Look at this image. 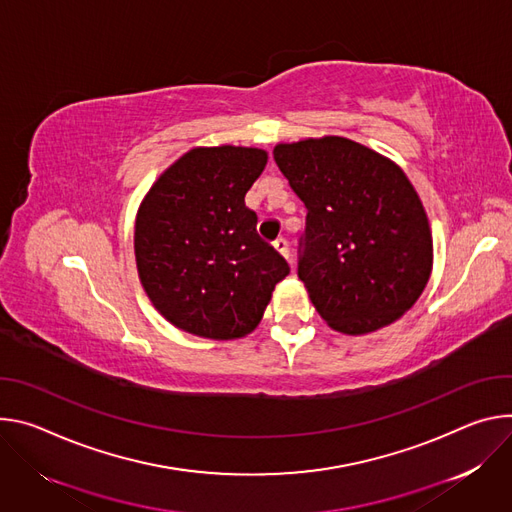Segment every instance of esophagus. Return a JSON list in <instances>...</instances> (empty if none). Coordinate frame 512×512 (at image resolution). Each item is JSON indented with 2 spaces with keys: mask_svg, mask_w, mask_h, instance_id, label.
Instances as JSON below:
<instances>
[{
  "mask_svg": "<svg viewBox=\"0 0 512 512\" xmlns=\"http://www.w3.org/2000/svg\"><path fill=\"white\" fill-rule=\"evenodd\" d=\"M274 248H276L282 256H285V258L291 262V266H293V260H291V248H289V242H287L285 238H278V240L274 242Z\"/></svg>",
  "mask_w": 512,
  "mask_h": 512,
  "instance_id": "1",
  "label": "esophagus"
}]
</instances>
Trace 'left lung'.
I'll list each match as a JSON object with an SVG mask.
<instances>
[{
  "label": "left lung",
  "instance_id": "8db88e82",
  "mask_svg": "<svg viewBox=\"0 0 512 512\" xmlns=\"http://www.w3.org/2000/svg\"><path fill=\"white\" fill-rule=\"evenodd\" d=\"M272 154L307 209L299 278L317 313L348 335L403 317L429 280L433 240L401 166L342 136L276 144Z\"/></svg>",
  "mask_w": 512,
  "mask_h": 512
}]
</instances>
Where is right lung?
Listing matches in <instances>:
<instances>
[{"label":"right lung","mask_w":512,"mask_h":512,"mask_svg":"<svg viewBox=\"0 0 512 512\" xmlns=\"http://www.w3.org/2000/svg\"><path fill=\"white\" fill-rule=\"evenodd\" d=\"M260 148H193L146 193L134 232L142 287L175 327L209 339L244 337L291 268L258 232L244 197L262 175Z\"/></svg>","instance_id":"1"}]
</instances>
